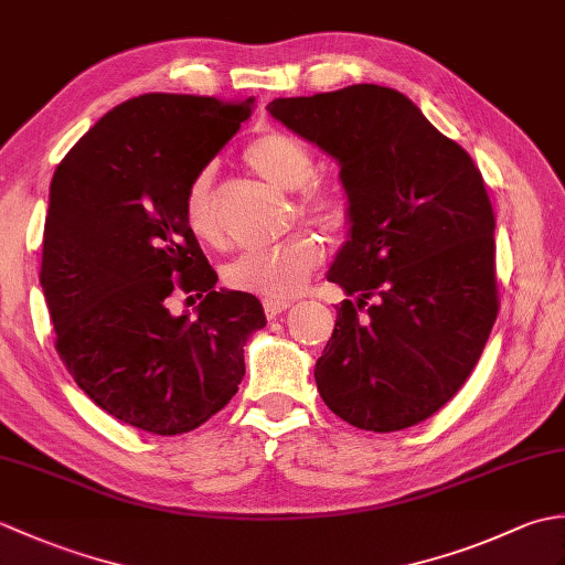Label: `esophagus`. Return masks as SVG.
<instances>
[{
	"label": "esophagus",
	"mask_w": 565,
	"mask_h": 565,
	"mask_svg": "<svg viewBox=\"0 0 565 565\" xmlns=\"http://www.w3.org/2000/svg\"><path fill=\"white\" fill-rule=\"evenodd\" d=\"M286 308H291L289 301H264V313H267L269 320L276 318V316H281Z\"/></svg>",
	"instance_id": "obj_1"
}]
</instances>
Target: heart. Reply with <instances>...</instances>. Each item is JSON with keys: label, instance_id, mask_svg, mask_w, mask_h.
Returning a JSON list of instances; mask_svg holds the SVG:
<instances>
[{"label": "heart", "instance_id": "heart-1", "mask_svg": "<svg viewBox=\"0 0 565 565\" xmlns=\"http://www.w3.org/2000/svg\"><path fill=\"white\" fill-rule=\"evenodd\" d=\"M245 162L264 182L281 191H298L296 215L328 235H340L352 223V201L342 184L316 174V154L303 140L281 130L255 138L245 150ZM184 223L201 243L223 245L218 194L211 167L191 179L184 191ZM320 247L313 237L294 235L271 252H247L223 269L231 289L255 294L267 301H286L303 289L318 269Z\"/></svg>", "mask_w": 565, "mask_h": 565}]
</instances>
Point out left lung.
Segmentation results:
<instances>
[{
	"label": "left lung",
	"mask_w": 565,
	"mask_h": 565,
	"mask_svg": "<svg viewBox=\"0 0 565 565\" xmlns=\"http://www.w3.org/2000/svg\"><path fill=\"white\" fill-rule=\"evenodd\" d=\"M267 109L338 160L352 201L350 239L328 281L354 301L340 303L316 364L322 401L369 431L423 423L471 376L498 318L483 177L391 87L352 84Z\"/></svg>",
	"instance_id": "1"
}]
</instances>
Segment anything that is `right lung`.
<instances>
[{
	"instance_id": "add662e5",
	"label": "right lung",
	"mask_w": 565,
	"mask_h": 565,
	"mask_svg": "<svg viewBox=\"0 0 565 565\" xmlns=\"http://www.w3.org/2000/svg\"><path fill=\"white\" fill-rule=\"evenodd\" d=\"M255 99L142 94L102 116L51 182L41 286L55 350L102 411L160 437L184 435L231 403L245 344L267 326L218 274L184 223V191ZM174 290L203 297L191 319Z\"/></svg>"
}]
</instances>
